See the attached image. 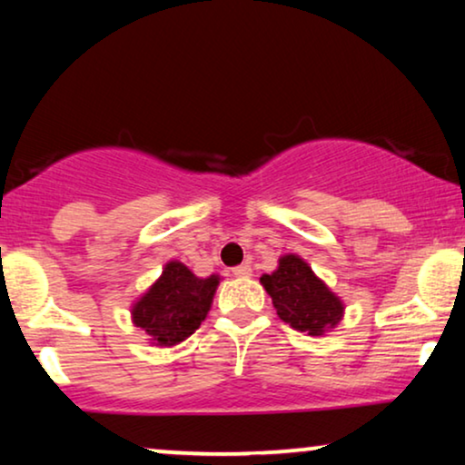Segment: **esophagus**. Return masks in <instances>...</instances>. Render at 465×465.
<instances>
[{"instance_id":"1","label":"esophagus","mask_w":465,"mask_h":465,"mask_svg":"<svg viewBox=\"0 0 465 465\" xmlns=\"http://www.w3.org/2000/svg\"><path fill=\"white\" fill-rule=\"evenodd\" d=\"M234 277H250L252 275V266L250 264H239L232 269Z\"/></svg>"}]
</instances>
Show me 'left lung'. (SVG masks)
<instances>
[{
  "mask_svg": "<svg viewBox=\"0 0 465 465\" xmlns=\"http://www.w3.org/2000/svg\"><path fill=\"white\" fill-rule=\"evenodd\" d=\"M260 283L272 298L279 320L298 332L323 336L339 326L345 313L341 298L296 253L279 258L277 269L260 277Z\"/></svg>",
  "mask_w": 465,
  "mask_h": 465,
  "instance_id": "8db88e82",
  "label": "left lung"
}]
</instances>
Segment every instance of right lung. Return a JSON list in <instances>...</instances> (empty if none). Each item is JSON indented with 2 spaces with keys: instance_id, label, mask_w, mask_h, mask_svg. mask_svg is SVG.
I'll list each match as a JSON object with an SVG mask.
<instances>
[{
  "instance_id": "right-lung-1",
  "label": "right lung",
  "mask_w": 465,
  "mask_h": 465,
  "mask_svg": "<svg viewBox=\"0 0 465 465\" xmlns=\"http://www.w3.org/2000/svg\"><path fill=\"white\" fill-rule=\"evenodd\" d=\"M220 275L196 277L183 262L171 260L163 275L133 302L131 322L152 345L173 347L199 330L212 309Z\"/></svg>"
}]
</instances>
